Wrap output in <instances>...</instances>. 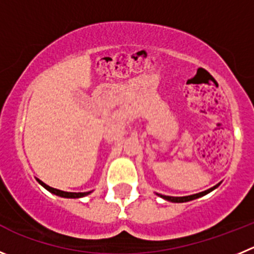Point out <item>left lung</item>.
Segmentation results:
<instances>
[{
  "label": "left lung",
  "instance_id": "8db88e82",
  "mask_svg": "<svg viewBox=\"0 0 254 254\" xmlns=\"http://www.w3.org/2000/svg\"><path fill=\"white\" fill-rule=\"evenodd\" d=\"M219 186V183L217 186H214V187L209 188V190H204V192H201V193H195V194H192V195H186V197H171V195H163V194H158L159 197L165 198V199H167V201H171V202H176V203H182V202H188V201H192V199H195V198H199L202 197V195L207 194V193H209L211 190H213L214 188H217Z\"/></svg>",
  "mask_w": 254,
  "mask_h": 254
}]
</instances>
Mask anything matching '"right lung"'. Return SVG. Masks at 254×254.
<instances>
[{
  "mask_svg": "<svg viewBox=\"0 0 254 254\" xmlns=\"http://www.w3.org/2000/svg\"><path fill=\"white\" fill-rule=\"evenodd\" d=\"M38 182L41 183V185L43 186V187L46 188L47 190H50V192L55 193V194L60 195V197H66V198H79V197H83V195H87L89 194L91 192H79V193H74V192H64V190H56V188H52L50 187V186H47L46 183H43L42 181L37 180Z\"/></svg>",
  "mask_w": 254,
  "mask_h": 254,
  "instance_id": "add662e5",
  "label": "right lung"
}]
</instances>
